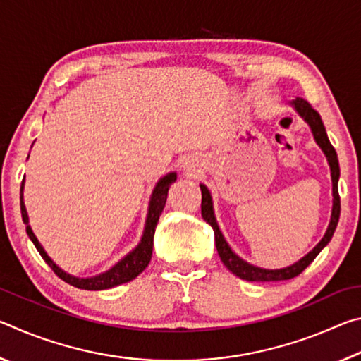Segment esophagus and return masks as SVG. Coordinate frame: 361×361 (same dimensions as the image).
I'll use <instances>...</instances> for the list:
<instances>
[{
  "label": "esophagus",
  "mask_w": 361,
  "mask_h": 361,
  "mask_svg": "<svg viewBox=\"0 0 361 361\" xmlns=\"http://www.w3.org/2000/svg\"><path fill=\"white\" fill-rule=\"evenodd\" d=\"M185 170H186V172H189V173L195 172V164L194 162H186L185 164Z\"/></svg>",
  "instance_id": "esophagus-1"
}]
</instances>
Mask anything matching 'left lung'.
Masks as SVG:
<instances>
[{
  "instance_id": "left-lung-1",
  "label": "left lung",
  "mask_w": 361,
  "mask_h": 361,
  "mask_svg": "<svg viewBox=\"0 0 361 361\" xmlns=\"http://www.w3.org/2000/svg\"><path fill=\"white\" fill-rule=\"evenodd\" d=\"M290 105L293 109L301 116V118L307 122L310 127V132H312L315 143L320 146L323 154L326 156L329 172H331V183H333V209H331V218H329V224L326 228L325 235L322 237V240L317 243V245L310 250L307 255H304L301 259L293 262L291 266L280 267V269H264L259 266H255L252 262H247L242 259L239 255L232 252L229 243L226 242L221 229H219L215 210H213V200L209 188L200 183V191H202V218L209 223L213 232H215V245L218 250L219 258H221L223 264L229 269L232 274H235L237 277L243 280H248V282H280V280H290L301 274L305 267H307L310 262H312L317 255H319L323 248L328 245V242L331 240V237L336 231V226L339 221V213H341V200H339V192H338V181H339V162H338V154H336V149L333 145L329 143L325 126H323L320 114L315 111V109L309 105L307 102L301 97H296V100H293Z\"/></svg>"
}]
</instances>
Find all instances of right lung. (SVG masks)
I'll list each match as a JSON object with an SVG mask.
<instances>
[{
	"instance_id": "right-lung-1",
	"label": "right lung",
	"mask_w": 361,
	"mask_h": 361,
	"mask_svg": "<svg viewBox=\"0 0 361 361\" xmlns=\"http://www.w3.org/2000/svg\"><path fill=\"white\" fill-rule=\"evenodd\" d=\"M175 180H176V172H170L167 175H164L162 178H159L154 189H152L149 205H148V215H146L145 229H143L142 239H140L138 245L133 248L132 252L127 253L124 258L116 262L113 267H109L108 271L99 274V276H92V277L71 276V274L63 271L62 267H59L56 262H54L51 256L46 253V250L42 248L39 240L36 239L32 226L28 224V213L25 209V202H23V186H25V178H23L22 186H20L22 219H23V223L27 224V234L30 237V240L35 243V247L39 252V255L42 256V259H44L47 264L52 267V271L56 272L57 276L63 280V282L76 286V288H81V290H90V291L108 290V288H113V286L130 282V280L140 276V274H142L145 269L148 267L151 256H152V245H154L152 240H154L156 226L159 221V216H161V213L164 210V207H166L169 188Z\"/></svg>"
}]
</instances>
